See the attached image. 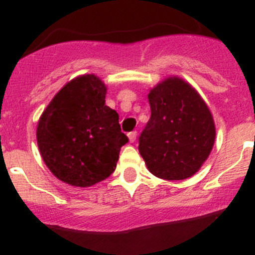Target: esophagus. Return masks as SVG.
Returning a JSON list of instances; mask_svg holds the SVG:
<instances>
[{
	"mask_svg": "<svg viewBox=\"0 0 255 255\" xmlns=\"http://www.w3.org/2000/svg\"><path fill=\"white\" fill-rule=\"evenodd\" d=\"M128 136H129V140L131 141V143H134V141L136 140V131H130L129 134H128Z\"/></svg>",
	"mask_w": 255,
	"mask_h": 255,
	"instance_id": "1",
	"label": "esophagus"
}]
</instances>
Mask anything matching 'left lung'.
Wrapping results in <instances>:
<instances>
[{
    "label": "left lung",
    "mask_w": 255,
    "mask_h": 255,
    "mask_svg": "<svg viewBox=\"0 0 255 255\" xmlns=\"http://www.w3.org/2000/svg\"><path fill=\"white\" fill-rule=\"evenodd\" d=\"M150 119L139 136V152L159 179L184 180L208 158L215 123L199 94L181 79L170 78L148 96Z\"/></svg>",
    "instance_id": "obj_1"
}]
</instances>
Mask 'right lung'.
I'll return each instance as SVG.
<instances>
[{
  "instance_id": "obj_1",
  "label": "right lung",
  "mask_w": 255,
  "mask_h": 255,
  "mask_svg": "<svg viewBox=\"0 0 255 255\" xmlns=\"http://www.w3.org/2000/svg\"><path fill=\"white\" fill-rule=\"evenodd\" d=\"M106 87L94 75L67 83L39 119L37 140L47 167L61 181L92 186L116 168L129 138L119 115L105 105Z\"/></svg>"
}]
</instances>
